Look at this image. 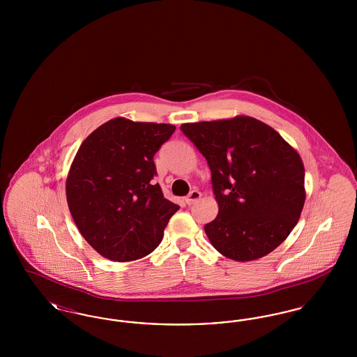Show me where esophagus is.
<instances>
[{"label": "esophagus", "mask_w": 357, "mask_h": 357, "mask_svg": "<svg viewBox=\"0 0 357 357\" xmlns=\"http://www.w3.org/2000/svg\"><path fill=\"white\" fill-rule=\"evenodd\" d=\"M201 197H202V194L199 192V191H197V190H194V191H191L190 194H188V197H187L186 204L190 206V204H195L198 199H201Z\"/></svg>", "instance_id": "esophagus-1"}]
</instances>
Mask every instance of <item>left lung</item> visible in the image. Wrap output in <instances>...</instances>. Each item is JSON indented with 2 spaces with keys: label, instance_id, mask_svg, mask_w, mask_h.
Masks as SVG:
<instances>
[{
  "label": "left lung",
  "instance_id": "left-lung-1",
  "mask_svg": "<svg viewBox=\"0 0 357 357\" xmlns=\"http://www.w3.org/2000/svg\"><path fill=\"white\" fill-rule=\"evenodd\" d=\"M185 135L211 170L218 215L204 233L238 262L272 253L294 229L305 204L304 163L271 126L250 118L185 123Z\"/></svg>",
  "mask_w": 357,
  "mask_h": 357
}]
</instances>
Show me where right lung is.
<instances>
[{"label": "right lung", "mask_w": 357, "mask_h": 357, "mask_svg": "<svg viewBox=\"0 0 357 357\" xmlns=\"http://www.w3.org/2000/svg\"><path fill=\"white\" fill-rule=\"evenodd\" d=\"M175 126L126 118L86 136L70 165L66 191L72 218L99 255L116 262L146 257L179 210L153 185V155Z\"/></svg>", "instance_id": "add662e5"}]
</instances>
